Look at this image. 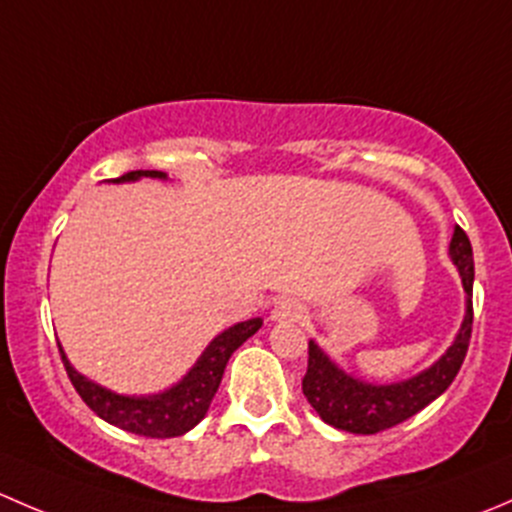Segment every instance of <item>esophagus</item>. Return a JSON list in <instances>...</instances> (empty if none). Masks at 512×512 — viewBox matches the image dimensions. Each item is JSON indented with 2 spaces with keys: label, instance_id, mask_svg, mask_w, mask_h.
<instances>
[{
  "label": "esophagus",
  "instance_id": "esophagus-1",
  "mask_svg": "<svg viewBox=\"0 0 512 512\" xmlns=\"http://www.w3.org/2000/svg\"><path fill=\"white\" fill-rule=\"evenodd\" d=\"M272 322H302L304 317V307L294 299H280L272 309Z\"/></svg>",
  "mask_w": 512,
  "mask_h": 512
}]
</instances>
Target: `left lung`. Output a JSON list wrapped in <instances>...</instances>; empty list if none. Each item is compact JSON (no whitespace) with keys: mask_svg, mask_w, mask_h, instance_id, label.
<instances>
[{"mask_svg":"<svg viewBox=\"0 0 512 512\" xmlns=\"http://www.w3.org/2000/svg\"><path fill=\"white\" fill-rule=\"evenodd\" d=\"M448 255L461 275L463 292H466V314L451 347L428 369L418 371L409 379L374 384V381L344 371L314 339H309V361L302 391L324 423L349 433L386 431L426 409L453 384L466 359L473 329V250L471 240L458 225L453 230Z\"/></svg>","mask_w":512,"mask_h":512,"instance_id":"obj_1","label":"left lung"}]
</instances>
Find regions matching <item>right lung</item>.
<instances>
[{
  "label": "right lung",
  "instance_id": "right-lung-1",
  "mask_svg": "<svg viewBox=\"0 0 512 512\" xmlns=\"http://www.w3.org/2000/svg\"><path fill=\"white\" fill-rule=\"evenodd\" d=\"M141 178L168 180V173H160V170H131V173L121 175V178H111L108 183H136ZM260 327L262 319L255 317L223 329L203 349V354L198 356V361L190 366L183 379L175 381L168 389L156 391V394H118V391L106 389L98 381H91L89 376L76 371L61 344L59 352L71 384H74L84 404L96 416H101L111 426L123 428V431L138 433V436L173 438L183 436V433H188L190 428H195L203 421L210 404H213V396L218 394V386L223 381L225 366L232 352L240 344H245Z\"/></svg>",
  "mask_w": 512,
  "mask_h": 512
}]
</instances>
